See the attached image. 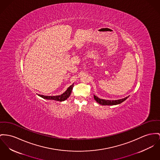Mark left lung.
I'll use <instances>...</instances> for the list:
<instances>
[{"mask_svg": "<svg viewBox=\"0 0 160 160\" xmlns=\"http://www.w3.org/2000/svg\"><path fill=\"white\" fill-rule=\"evenodd\" d=\"M128 97H129V96H127L124 98L121 99H118V100H106V99H100L98 97L94 95V99H95V101L98 103H99L101 105H102V106H113V105H117V104H119L122 103L125 100H126Z\"/></svg>", "mask_w": 160, "mask_h": 160, "instance_id": "obj_1", "label": "left lung"}]
</instances>
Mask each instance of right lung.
I'll list each match as a JSON object with an SVG mask.
<instances>
[{
  "instance_id": "add662e5",
  "label": "right lung",
  "mask_w": 160,
  "mask_h": 160,
  "mask_svg": "<svg viewBox=\"0 0 160 160\" xmlns=\"http://www.w3.org/2000/svg\"><path fill=\"white\" fill-rule=\"evenodd\" d=\"M73 87H74V84L70 85L64 93H62L61 95H58V96H45V95H38L42 97L43 99H46L55 100V101H64L70 96Z\"/></svg>"
}]
</instances>
